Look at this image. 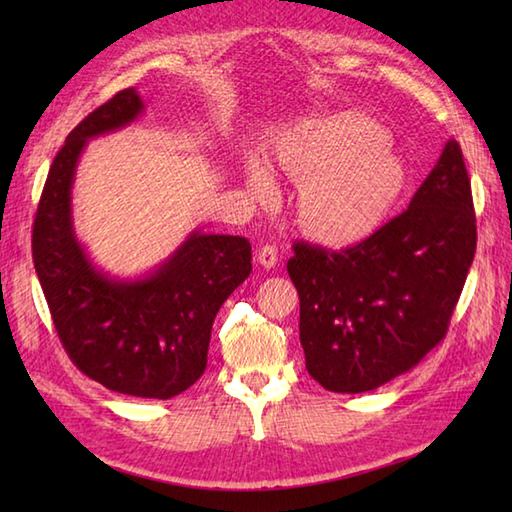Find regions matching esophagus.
Returning <instances> with one entry per match:
<instances>
[{"label": "esophagus", "mask_w": 512, "mask_h": 512, "mask_svg": "<svg viewBox=\"0 0 512 512\" xmlns=\"http://www.w3.org/2000/svg\"><path fill=\"white\" fill-rule=\"evenodd\" d=\"M257 262L262 264L264 268H275L277 262H279L277 248L273 244H264L262 248H259V253H257Z\"/></svg>", "instance_id": "obj_1"}]
</instances>
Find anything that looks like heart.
I'll return each instance as SVG.
<instances>
[{"label":"heart","instance_id":"heart-1","mask_svg":"<svg viewBox=\"0 0 512 512\" xmlns=\"http://www.w3.org/2000/svg\"><path fill=\"white\" fill-rule=\"evenodd\" d=\"M275 165L299 184L295 220L312 242L343 248L376 235L405 198L409 176L389 147V132L372 118L341 112L310 118L275 138ZM246 178L262 200L275 193L259 160Z\"/></svg>","mask_w":512,"mask_h":512}]
</instances>
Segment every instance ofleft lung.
<instances>
[{"instance_id":"1","label":"left lung","mask_w":512,"mask_h":512,"mask_svg":"<svg viewBox=\"0 0 512 512\" xmlns=\"http://www.w3.org/2000/svg\"><path fill=\"white\" fill-rule=\"evenodd\" d=\"M477 244L471 180L449 140L409 209L356 246L297 242L288 275L299 292L308 374L361 394L409 372L449 330Z\"/></svg>"}]
</instances>
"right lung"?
Returning <instances> with one entry per match:
<instances>
[{"mask_svg":"<svg viewBox=\"0 0 512 512\" xmlns=\"http://www.w3.org/2000/svg\"><path fill=\"white\" fill-rule=\"evenodd\" d=\"M145 110L134 88L96 107L65 138L32 224V262L70 361L118 394L167 400L206 369L217 310L250 275V242L195 231L154 273L134 281L96 270L76 242L70 193L76 160L94 136Z\"/></svg>","mask_w":512,"mask_h":512,"instance_id":"right-lung-1","label":"right lung"}]
</instances>
